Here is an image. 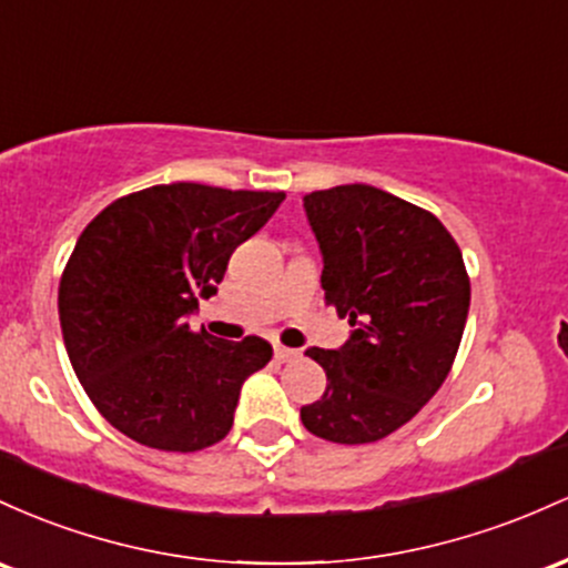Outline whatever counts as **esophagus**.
Wrapping results in <instances>:
<instances>
[{"instance_id": "1", "label": "esophagus", "mask_w": 568, "mask_h": 568, "mask_svg": "<svg viewBox=\"0 0 568 568\" xmlns=\"http://www.w3.org/2000/svg\"><path fill=\"white\" fill-rule=\"evenodd\" d=\"M273 354H276L278 362H295L297 356H301L297 348H286V346H282V343H276V346H273Z\"/></svg>"}]
</instances>
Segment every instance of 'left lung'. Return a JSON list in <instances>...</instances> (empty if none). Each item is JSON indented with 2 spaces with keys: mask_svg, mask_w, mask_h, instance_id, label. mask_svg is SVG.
<instances>
[{
  "mask_svg": "<svg viewBox=\"0 0 568 568\" xmlns=\"http://www.w3.org/2000/svg\"><path fill=\"white\" fill-rule=\"evenodd\" d=\"M322 252L324 301L352 324L341 348H308L327 373L301 407L311 435L341 445L384 439L448 378L469 314V276L435 214L369 184L303 199Z\"/></svg>",
  "mask_w": 568,
  "mask_h": 568,
  "instance_id": "left-lung-1",
  "label": "left lung"
}]
</instances>
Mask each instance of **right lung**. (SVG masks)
<instances>
[{"instance_id":"obj_1","label":"right lung","mask_w":568,"mask_h":568,"mask_svg":"<svg viewBox=\"0 0 568 568\" xmlns=\"http://www.w3.org/2000/svg\"><path fill=\"white\" fill-rule=\"evenodd\" d=\"M284 193L195 182L118 199L82 231L59 286L63 346L101 416L146 448L193 454L231 432L239 394L271 362L263 337L220 341L187 316L216 295L235 246Z\"/></svg>"}]
</instances>
